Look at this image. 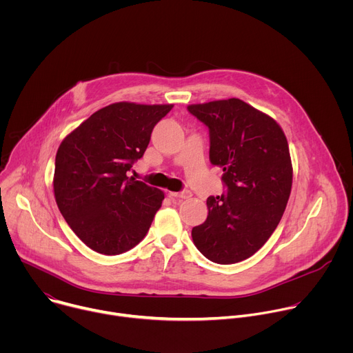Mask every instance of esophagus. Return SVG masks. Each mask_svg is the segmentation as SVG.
Returning a JSON list of instances; mask_svg holds the SVG:
<instances>
[{
  "label": "esophagus",
  "instance_id": "obj_1",
  "mask_svg": "<svg viewBox=\"0 0 353 353\" xmlns=\"http://www.w3.org/2000/svg\"><path fill=\"white\" fill-rule=\"evenodd\" d=\"M170 196L173 198H181V199H187L191 196V192L188 190H183V191H179V192H169Z\"/></svg>",
  "mask_w": 353,
  "mask_h": 353
}]
</instances>
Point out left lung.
I'll return each instance as SVG.
<instances>
[{
    "label": "left lung",
    "mask_w": 353,
    "mask_h": 353,
    "mask_svg": "<svg viewBox=\"0 0 353 353\" xmlns=\"http://www.w3.org/2000/svg\"><path fill=\"white\" fill-rule=\"evenodd\" d=\"M210 131V161L223 169L225 191L208 196V218L192 228L195 247L216 264L253 256L278 226L292 188L282 128L240 99L187 108Z\"/></svg>",
    "instance_id": "1"
}]
</instances>
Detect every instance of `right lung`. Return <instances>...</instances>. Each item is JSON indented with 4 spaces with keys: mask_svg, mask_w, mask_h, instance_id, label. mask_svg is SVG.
<instances>
[{
    "mask_svg": "<svg viewBox=\"0 0 353 353\" xmlns=\"http://www.w3.org/2000/svg\"><path fill=\"white\" fill-rule=\"evenodd\" d=\"M173 105L113 103L93 113L60 145L54 195L74 233L92 250L117 256L148 233L163 192L128 177L154 127Z\"/></svg>",
    "mask_w": 353,
    "mask_h": 353,
    "instance_id": "right-lung-1",
    "label": "right lung"
}]
</instances>
